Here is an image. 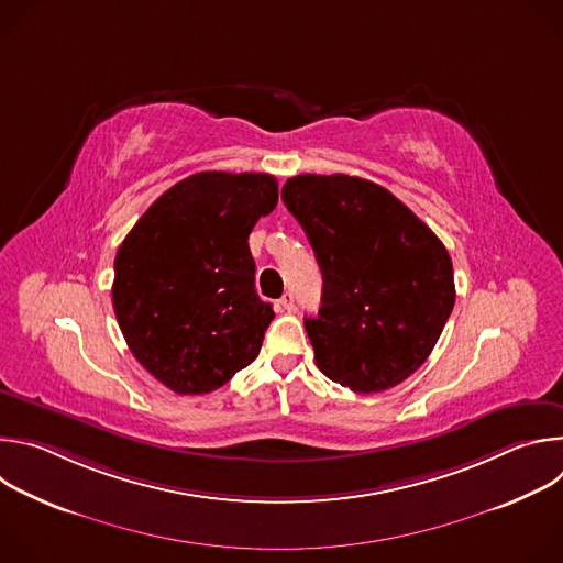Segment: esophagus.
<instances>
[{
	"label": "esophagus",
	"instance_id": "esophagus-1",
	"mask_svg": "<svg viewBox=\"0 0 563 563\" xmlns=\"http://www.w3.org/2000/svg\"><path fill=\"white\" fill-rule=\"evenodd\" d=\"M278 302H280V307H283V309L291 311V309H294V294H291V291H285V294H283V298H280Z\"/></svg>",
	"mask_w": 563,
	"mask_h": 563
}]
</instances>
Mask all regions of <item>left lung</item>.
<instances>
[{
  "mask_svg": "<svg viewBox=\"0 0 563 563\" xmlns=\"http://www.w3.org/2000/svg\"><path fill=\"white\" fill-rule=\"evenodd\" d=\"M283 202L323 274V305L305 318L318 369L358 394L412 376L454 307L445 245L396 196L356 176H294Z\"/></svg>",
  "mask_w": 563,
  "mask_h": 563,
  "instance_id": "8db88e82",
  "label": "left lung"
}]
</instances>
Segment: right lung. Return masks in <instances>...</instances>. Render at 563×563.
I'll return each instance as SVG.
<instances>
[{"mask_svg": "<svg viewBox=\"0 0 563 563\" xmlns=\"http://www.w3.org/2000/svg\"><path fill=\"white\" fill-rule=\"evenodd\" d=\"M276 202L269 174L200 172L122 240L118 325L137 363L176 394L213 391L258 356L274 309L256 294L250 233Z\"/></svg>", "mask_w": 563, "mask_h": 563, "instance_id": "1", "label": "right lung"}]
</instances>
